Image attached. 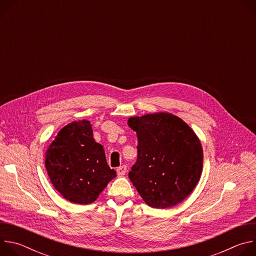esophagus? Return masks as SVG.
<instances>
[{"label":"esophagus","instance_id":"obj_1","mask_svg":"<svg viewBox=\"0 0 256 256\" xmlns=\"http://www.w3.org/2000/svg\"><path fill=\"white\" fill-rule=\"evenodd\" d=\"M116 172H118V176H124L126 172V165H122V166H120L118 169H116Z\"/></svg>","mask_w":256,"mask_h":256}]
</instances>
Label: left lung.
I'll return each mask as SVG.
<instances>
[{"label":"left lung","instance_id":"obj_1","mask_svg":"<svg viewBox=\"0 0 256 256\" xmlns=\"http://www.w3.org/2000/svg\"><path fill=\"white\" fill-rule=\"evenodd\" d=\"M136 132L138 158L128 177L148 206L166 208L188 198L200 178L202 148L181 118L158 112L128 120Z\"/></svg>","mask_w":256,"mask_h":256}]
</instances>
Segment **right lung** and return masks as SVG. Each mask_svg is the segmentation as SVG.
Segmentation results:
<instances>
[{"label":"right lung","instance_id":"obj_1","mask_svg":"<svg viewBox=\"0 0 256 256\" xmlns=\"http://www.w3.org/2000/svg\"><path fill=\"white\" fill-rule=\"evenodd\" d=\"M46 168L54 188L68 202L80 204L96 200L116 176L86 120L72 122L58 132L46 151Z\"/></svg>","mask_w":256,"mask_h":256}]
</instances>
